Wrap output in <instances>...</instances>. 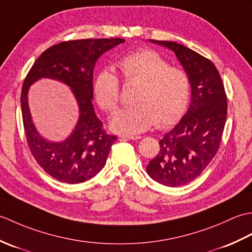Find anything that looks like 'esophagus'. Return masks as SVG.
I'll return each instance as SVG.
<instances>
[{
  "instance_id": "esophagus-1",
  "label": "esophagus",
  "mask_w": 252,
  "mask_h": 252,
  "mask_svg": "<svg viewBox=\"0 0 252 252\" xmlns=\"http://www.w3.org/2000/svg\"><path fill=\"white\" fill-rule=\"evenodd\" d=\"M120 140H140L141 136H133V135H120Z\"/></svg>"
}]
</instances>
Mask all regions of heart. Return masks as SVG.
Listing matches in <instances>:
<instances>
[{
	"label": "heart",
	"mask_w": 252,
	"mask_h": 252,
	"mask_svg": "<svg viewBox=\"0 0 252 252\" xmlns=\"http://www.w3.org/2000/svg\"><path fill=\"white\" fill-rule=\"evenodd\" d=\"M126 82H137L133 101L136 105L120 109L110 127L117 133L137 134L155 125L167 127L179 121L189 104L190 82L182 69L170 63L152 50L137 51L118 63ZM93 90L98 105L114 112L120 100V81L112 69L106 67L95 74Z\"/></svg>",
	"instance_id": "1"
}]
</instances>
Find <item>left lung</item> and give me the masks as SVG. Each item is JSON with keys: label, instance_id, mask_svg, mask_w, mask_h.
Listing matches in <instances>:
<instances>
[{"label": "left lung", "instance_id": "1", "mask_svg": "<svg viewBox=\"0 0 252 252\" xmlns=\"http://www.w3.org/2000/svg\"><path fill=\"white\" fill-rule=\"evenodd\" d=\"M172 51L190 82L189 110L159 141L160 151L146 167L147 174L164 186L176 187L198 178L220 147L227 99L217 67L176 42L149 40Z\"/></svg>", "mask_w": 252, "mask_h": 252}]
</instances>
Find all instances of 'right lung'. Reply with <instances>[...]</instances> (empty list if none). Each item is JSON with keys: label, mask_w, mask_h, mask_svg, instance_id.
Here are the masks:
<instances>
[{"label": "right lung", "mask_w": 252, "mask_h": 252, "mask_svg": "<svg viewBox=\"0 0 252 252\" xmlns=\"http://www.w3.org/2000/svg\"><path fill=\"white\" fill-rule=\"evenodd\" d=\"M125 40L85 39L62 42L44 51L27 74L21 91V111L27 142L36 162L46 173L68 184L94 178L105 167L117 136L105 133L95 114L93 72L98 58ZM53 78L66 84L77 100L76 126L63 141L53 142L42 137L32 120L28 104L31 85L40 78Z\"/></svg>", "instance_id": "obj_1"}]
</instances>
